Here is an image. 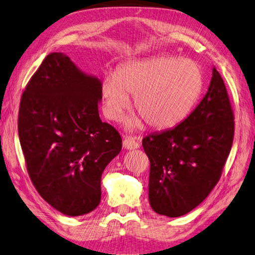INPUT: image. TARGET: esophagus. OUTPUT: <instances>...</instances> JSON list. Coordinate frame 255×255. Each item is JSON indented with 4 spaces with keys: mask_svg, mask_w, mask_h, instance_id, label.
I'll use <instances>...</instances> for the list:
<instances>
[{
    "mask_svg": "<svg viewBox=\"0 0 255 255\" xmlns=\"http://www.w3.org/2000/svg\"><path fill=\"white\" fill-rule=\"evenodd\" d=\"M123 146L127 150H135L140 146L139 142L135 139H133L132 136H124L123 140Z\"/></svg>",
    "mask_w": 255,
    "mask_h": 255,
    "instance_id": "34e87169",
    "label": "esophagus"
}]
</instances>
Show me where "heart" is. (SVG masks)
Masks as SVG:
<instances>
[{
    "instance_id": "1",
    "label": "heart",
    "mask_w": 255,
    "mask_h": 255,
    "mask_svg": "<svg viewBox=\"0 0 255 255\" xmlns=\"http://www.w3.org/2000/svg\"><path fill=\"white\" fill-rule=\"evenodd\" d=\"M204 89L200 67L190 59L157 56L125 61L101 84L103 111L107 119L120 121L130 105L139 116L128 121L136 128L145 121L150 128L166 130L182 122L197 104Z\"/></svg>"
}]
</instances>
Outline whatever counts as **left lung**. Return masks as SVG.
Here are the masks:
<instances>
[{
    "instance_id": "obj_1",
    "label": "left lung",
    "mask_w": 255,
    "mask_h": 255,
    "mask_svg": "<svg viewBox=\"0 0 255 255\" xmlns=\"http://www.w3.org/2000/svg\"><path fill=\"white\" fill-rule=\"evenodd\" d=\"M234 137V115L225 84L213 68L206 95L171 130L142 141L150 160L149 203L168 217H179L203 202L220 180Z\"/></svg>"
}]
</instances>
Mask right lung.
Segmentation results:
<instances>
[{
	"label": "right lung",
	"instance_id": "add662e5",
	"mask_svg": "<svg viewBox=\"0 0 255 255\" xmlns=\"http://www.w3.org/2000/svg\"><path fill=\"white\" fill-rule=\"evenodd\" d=\"M101 84L65 53L52 52L21 98L17 130L31 181L67 216L98 206L102 173L122 149L119 132L98 113Z\"/></svg>",
	"mask_w": 255,
	"mask_h": 255
}]
</instances>
